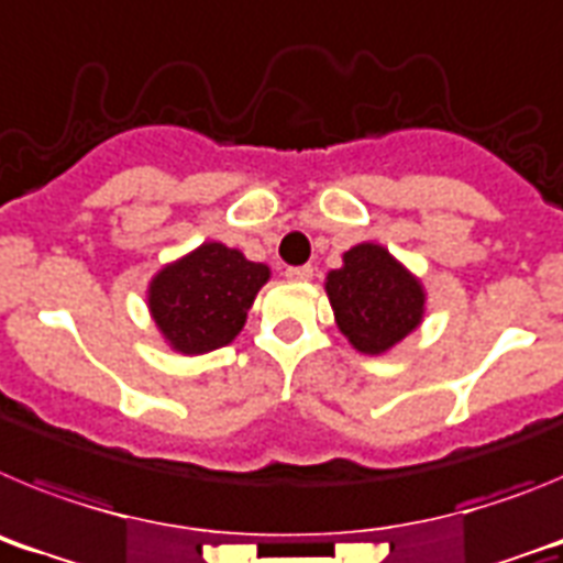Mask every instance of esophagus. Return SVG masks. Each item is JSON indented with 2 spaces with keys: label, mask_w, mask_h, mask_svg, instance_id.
Returning a JSON list of instances; mask_svg holds the SVG:
<instances>
[{
  "label": "esophagus",
  "mask_w": 563,
  "mask_h": 563,
  "mask_svg": "<svg viewBox=\"0 0 563 563\" xmlns=\"http://www.w3.org/2000/svg\"><path fill=\"white\" fill-rule=\"evenodd\" d=\"M312 273H316V271H312L310 265H301V267H287L285 276L290 278V282H310Z\"/></svg>",
  "instance_id": "esophagus-1"
}]
</instances>
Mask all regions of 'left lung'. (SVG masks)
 Returning a JSON list of instances; mask_svg holds the SVG:
<instances>
[{"instance_id": "8db88e82", "label": "left lung", "mask_w": 563, "mask_h": 563, "mask_svg": "<svg viewBox=\"0 0 563 563\" xmlns=\"http://www.w3.org/2000/svg\"><path fill=\"white\" fill-rule=\"evenodd\" d=\"M324 290L338 330L363 355H383L422 324V282L377 242L343 253V265L327 273Z\"/></svg>"}]
</instances>
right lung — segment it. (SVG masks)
I'll list each match as a JSON object with an SVG mask.
<instances>
[{
  "label": "right lung",
  "mask_w": 563,
  "mask_h": 563,
  "mask_svg": "<svg viewBox=\"0 0 563 563\" xmlns=\"http://www.w3.org/2000/svg\"><path fill=\"white\" fill-rule=\"evenodd\" d=\"M271 267L251 262L236 247L202 242L197 251L154 273L148 312L166 343L180 355H206L242 332L253 298Z\"/></svg>",
  "instance_id": "obj_1"
}]
</instances>
